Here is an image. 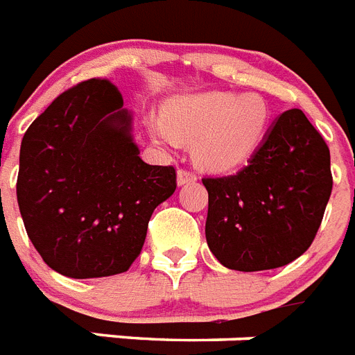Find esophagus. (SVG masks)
<instances>
[{
	"instance_id": "34e87169",
	"label": "esophagus",
	"mask_w": 355,
	"mask_h": 355,
	"mask_svg": "<svg viewBox=\"0 0 355 355\" xmlns=\"http://www.w3.org/2000/svg\"><path fill=\"white\" fill-rule=\"evenodd\" d=\"M193 181H198V175L193 174V172L187 171V168H180V171H178V184H180V187L193 183Z\"/></svg>"
}]
</instances>
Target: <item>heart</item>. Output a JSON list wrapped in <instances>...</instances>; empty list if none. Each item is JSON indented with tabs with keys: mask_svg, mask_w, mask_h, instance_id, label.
Masks as SVG:
<instances>
[{
	"mask_svg": "<svg viewBox=\"0 0 355 355\" xmlns=\"http://www.w3.org/2000/svg\"><path fill=\"white\" fill-rule=\"evenodd\" d=\"M271 111L260 95L205 91L166 102L163 116L147 118L148 135L162 147L193 140V157L205 168L224 172L244 163L264 138Z\"/></svg>",
	"mask_w": 355,
	"mask_h": 355,
	"instance_id": "heart-1",
	"label": "heart"
}]
</instances>
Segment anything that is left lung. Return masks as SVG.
<instances>
[{"mask_svg":"<svg viewBox=\"0 0 355 355\" xmlns=\"http://www.w3.org/2000/svg\"><path fill=\"white\" fill-rule=\"evenodd\" d=\"M207 242L224 268L264 271L304 255L332 192L330 153L300 109L272 122L244 168L205 178Z\"/></svg>","mask_w":355,"mask_h":355,"instance_id":"left-lung-1","label":"left lung"}]
</instances>
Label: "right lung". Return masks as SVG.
<instances>
[{
    "label": "right lung",
    "mask_w": 355,
    "mask_h": 355,
    "mask_svg": "<svg viewBox=\"0 0 355 355\" xmlns=\"http://www.w3.org/2000/svg\"><path fill=\"white\" fill-rule=\"evenodd\" d=\"M120 91L91 78L57 96L23 136L17 205L53 271L100 278L131 268L154 208L175 190L174 166L148 165Z\"/></svg>",
    "instance_id": "right-lung-1"
}]
</instances>
